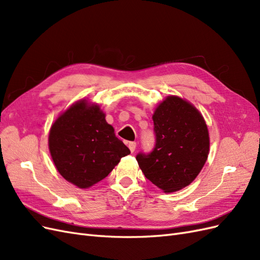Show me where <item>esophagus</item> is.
I'll use <instances>...</instances> for the list:
<instances>
[{
	"label": "esophagus",
	"instance_id": "34e87169",
	"mask_svg": "<svg viewBox=\"0 0 260 260\" xmlns=\"http://www.w3.org/2000/svg\"><path fill=\"white\" fill-rule=\"evenodd\" d=\"M128 147L130 148V151L133 153L136 151V147H137V143L136 142H129L128 143Z\"/></svg>",
	"mask_w": 260,
	"mask_h": 260
}]
</instances>
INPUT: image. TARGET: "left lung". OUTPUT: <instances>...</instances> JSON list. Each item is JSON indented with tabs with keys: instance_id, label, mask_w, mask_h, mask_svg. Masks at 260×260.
Here are the masks:
<instances>
[{
	"instance_id": "left-lung-1",
	"label": "left lung",
	"mask_w": 260,
	"mask_h": 260,
	"mask_svg": "<svg viewBox=\"0 0 260 260\" xmlns=\"http://www.w3.org/2000/svg\"><path fill=\"white\" fill-rule=\"evenodd\" d=\"M155 146L137 160L144 176L164 192H175L198 177L209 153L208 129L192 104L168 96L153 115Z\"/></svg>"
}]
</instances>
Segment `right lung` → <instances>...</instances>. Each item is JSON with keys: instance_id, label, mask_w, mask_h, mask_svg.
<instances>
[{"instance_id": "right-lung-1", "label": "right lung", "mask_w": 260, "mask_h": 260, "mask_svg": "<svg viewBox=\"0 0 260 260\" xmlns=\"http://www.w3.org/2000/svg\"><path fill=\"white\" fill-rule=\"evenodd\" d=\"M49 147L59 174L85 188L106 178L130 149L115 136L98 105L80 101L52 125Z\"/></svg>"}]
</instances>
